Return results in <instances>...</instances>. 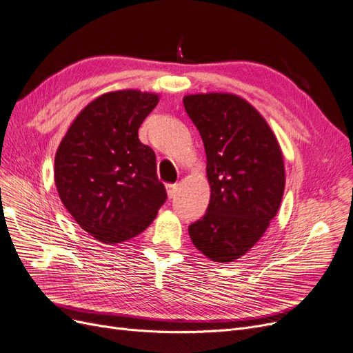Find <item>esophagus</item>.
I'll return each instance as SVG.
<instances>
[{
    "label": "esophagus",
    "mask_w": 353,
    "mask_h": 353,
    "mask_svg": "<svg viewBox=\"0 0 353 353\" xmlns=\"http://www.w3.org/2000/svg\"><path fill=\"white\" fill-rule=\"evenodd\" d=\"M165 188H167L168 198H170V199L174 198V196H176V192H177V185H176V183H174V185H167Z\"/></svg>",
    "instance_id": "1"
}]
</instances>
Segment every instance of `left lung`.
<instances>
[{"label":"left lung","instance_id":"8db88e82","mask_svg":"<svg viewBox=\"0 0 353 353\" xmlns=\"http://www.w3.org/2000/svg\"><path fill=\"white\" fill-rule=\"evenodd\" d=\"M206 152L211 201L189 225L196 249L214 262H234L249 252L275 218L285 189L279 143L260 113L239 96L183 99Z\"/></svg>","mask_w":353,"mask_h":353}]
</instances>
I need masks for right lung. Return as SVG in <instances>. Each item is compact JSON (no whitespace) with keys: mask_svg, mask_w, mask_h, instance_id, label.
<instances>
[{"mask_svg":"<svg viewBox=\"0 0 353 353\" xmlns=\"http://www.w3.org/2000/svg\"><path fill=\"white\" fill-rule=\"evenodd\" d=\"M159 97L138 90L106 93L81 110L59 143L55 183L84 231L108 244L138 236L167 199L155 152L138 129Z\"/></svg>","mask_w":353,"mask_h":353,"instance_id":"1","label":"right lung"}]
</instances>
